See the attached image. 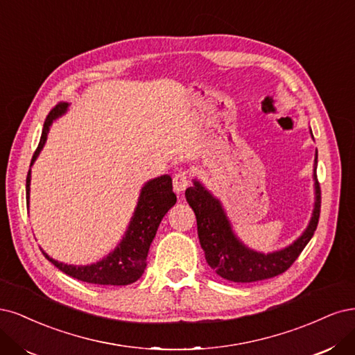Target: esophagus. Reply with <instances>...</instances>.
I'll use <instances>...</instances> for the list:
<instances>
[{
  "label": "esophagus",
  "mask_w": 355,
  "mask_h": 355,
  "mask_svg": "<svg viewBox=\"0 0 355 355\" xmlns=\"http://www.w3.org/2000/svg\"><path fill=\"white\" fill-rule=\"evenodd\" d=\"M173 184H174V191L177 194H181L182 191H184L190 186V180L187 177V173H184V171H178V173L174 175Z\"/></svg>",
  "instance_id": "obj_1"
}]
</instances>
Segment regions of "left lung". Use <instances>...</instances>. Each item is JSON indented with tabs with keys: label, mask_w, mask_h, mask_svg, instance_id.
Masks as SVG:
<instances>
[{
	"label": "left lung",
	"mask_w": 355,
	"mask_h": 355,
	"mask_svg": "<svg viewBox=\"0 0 355 355\" xmlns=\"http://www.w3.org/2000/svg\"><path fill=\"white\" fill-rule=\"evenodd\" d=\"M317 162V155H315ZM315 177V205L310 225L289 248L274 254H258L245 248L232 232L221 203L203 189L200 182L186 190V199L196 214L198 234L205 258L220 277L234 283H252L283 274L298 259L304 248L314 236L322 207V190Z\"/></svg>",
	"instance_id": "obj_1"
}]
</instances>
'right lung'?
Segmentation results:
<instances>
[{
  "mask_svg": "<svg viewBox=\"0 0 355 355\" xmlns=\"http://www.w3.org/2000/svg\"><path fill=\"white\" fill-rule=\"evenodd\" d=\"M67 105L59 103L55 105L45 118L40 144L35 153L32 156L31 165L40 155L41 148L47 140V132L53 119L64 113ZM29 184H31V169L26 177V202L29 205ZM177 196L173 191V180L169 175H162L148 181L143 187L139 205L134 212L132 220L122 242L113 250L109 257L101 259L97 264H91L85 267H73L57 262L44 252L51 264H54L60 271L67 276L78 279L91 284H107V286H125L131 284L141 277L146 268V259L148 249L156 236L157 227L161 224L165 214L174 207Z\"/></svg>",
  "mask_w": 355,
  "mask_h": 355,
  "instance_id": "right-lung-1",
  "label": "right lung"
}]
</instances>
